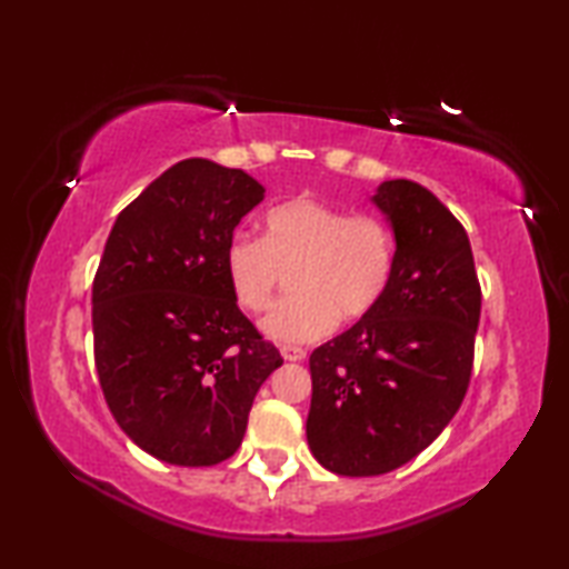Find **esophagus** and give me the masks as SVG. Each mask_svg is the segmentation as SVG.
<instances>
[{"instance_id": "obj_1", "label": "esophagus", "mask_w": 569, "mask_h": 569, "mask_svg": "<svg viewBox=\"0 0 569 569\" xmlns=\"http://www.w3.org/2000/svg\"><path fill=\"white\" fill-rule=\"evenodd\" d=\"M281 356H283L286 361H303L306 359V351L301 349V346H283Z\"/></svg>"}]
</instances>
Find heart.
Masks as SVG:
<instances>
[{"label": "heart", "instance_id": "obj_1", "mask_svg": "<svg viewBox=\"0 0 569 569\" xmlns=\"http://www.w3.org/2000/svg\"><path fill=\"white\" fill-rule=\"evenodd\" d=\"M223 263L230 291L250 313H263L286 273H293L296 293L261 329L278 343H311L326 339L339 319L356 323L383 301L397 268V238L377 216L291 198L263 216V238H230Z\"/></svg>", "mask_w": 569, "mask_h": 569}]
</instances>
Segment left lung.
I'll use <instances>...</instances> for the list:
<instances>
[{"label": "left lung", "instance_id": "1", "mask_svg": "<svg viewBox=\"0 0 569 569\" xmlns=\"http://www.w3.org/2000/svg\"><path fill=\"white\" fill-rule=\"evenodd\" d=\"M397 238L383 301L319 346L306 439L341 477H377L427 449L465 401L481 291L467 230L411 180H383L371 198Z\"/></svg>", "mask_w": 569, "mask_h": 569}]
</instances>
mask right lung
<instances>
[{"instance_id":"right-lung-1","label":"right lung","mask_w":569,"mask_h":569,"mask_svg":"<svg viewBox=\"0 0 569 569\" xmlns=\"http://www.w3.org/2000/svg\"><path fill=\"white\" fill-rule=\"evenodd\" d=\"M266 188L206 158L168 168L122 210L92 283L94 366L114 421L178 467L233 457L283 363L236 303L226 246Z\"/></svg>"}]
</instances>
